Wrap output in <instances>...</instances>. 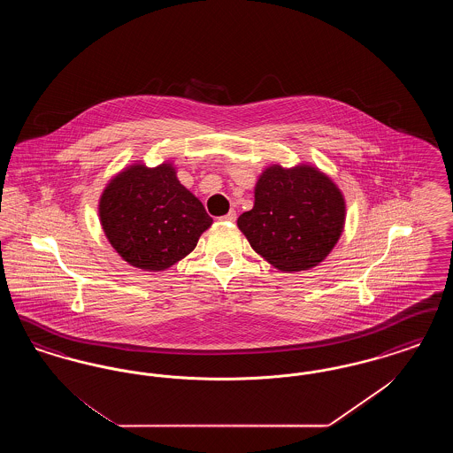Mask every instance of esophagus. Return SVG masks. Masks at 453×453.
Returning a JSON list of instances; mask_svg holds the SVG:
<instances>
[{
	"instance_id": "obj_1",
	"label": "esophagus",
	"mask_w": 453,
	"mask_h": 453,
	"mask_svg": "<svg viewBox=\"0 0 453 453\" xmlns=\"http://www.w3.org/2000/svg\"><path fill=\"white\" fill-rule=\"evenodd\" d=\"M220 220H226V222H234V220H236V212H234V211H229L226 216L220 217Z\"/></svg>"
}]
</instances>
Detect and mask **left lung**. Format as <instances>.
<instances>
[{
    "instance_id": "obj_1",
    "label": "left lung",
    "mask_w": 453,
    "mask_h": 453,
    "mask_svg": "<svg viewBox=\"0 0 453 453\" xmlns=\"http://www.w3.org/2000/svg\"><path fill=\"white\" fill-rule=\"evenodd\" d=\"M346 202L319 168L270 165L255 185V205L237 219L239 231L261 258L280 272L318 266L345 229Z\"/></svg>"
}]
</instances>
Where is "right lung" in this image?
Segmentation results:
<instances>
[{"label":"right lung","mask_w":453,"mask_h":453,"mask_svg":"<svg viewBox=\"0 0 453 453\" xmlns=\"http://www.w3.org/2000/svg\"><path fill=\"white\" fill-rule=\"evenodd\" d=\"M98 216L119 257L146 272H163L190 255L212 226L172 161L154 168L135 161L117 173L100 195Z\"/></svg>","instance_id":"1"}]
</instances>
